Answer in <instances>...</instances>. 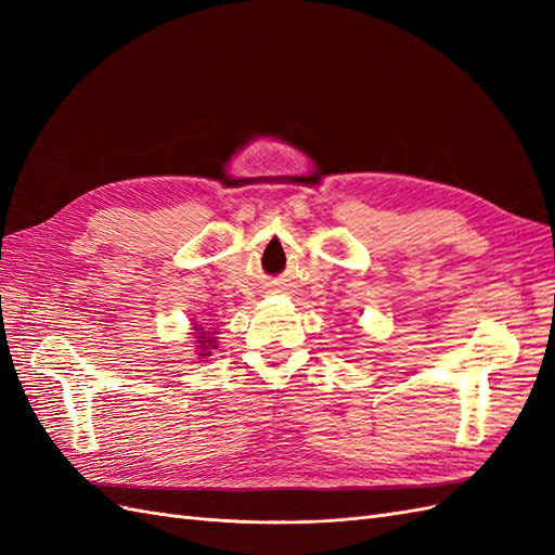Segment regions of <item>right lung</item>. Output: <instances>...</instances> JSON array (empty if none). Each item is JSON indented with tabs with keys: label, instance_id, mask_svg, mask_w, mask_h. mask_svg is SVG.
Instances as JSON below:
<instances>
[{
	"label": "right lung",
	"instance_id": "1",
	"mask_svg": "<svg viewBox=\"0 0 555 555\" xmlns=\"http://www.w3.org/2000/svg\"><path fill=\"white\" fill-rule=\"evenodd\" d=\"M215 335H217V331H208V328H204V326H201V324H194V343L198 345V349H201V354L198 357H210L212 354V349L217 347V338H215Z\"/></svg>",
	"mask_w": 555,
	"mask_h": 555
}]
</instances>
